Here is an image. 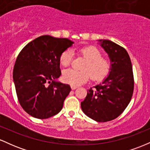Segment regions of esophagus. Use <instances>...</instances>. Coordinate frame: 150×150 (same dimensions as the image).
I'll return each instance as SVG.
<instances>
[{
    "instance_id": "obj_1",
    "label": "esophagus",
    "mask_w": 150,
    "mask_h": 150,
    "mask_svg": "<svg viewBox=\"0 0 150 150\" xmlns=\"http://www.w3.org/2000/svg\"><path fill=\"white\" fill-rule=\"evenodd\" d=\"M77 86H73V85L71 86V89H77Z\"/></svg>"
}]
</instances>
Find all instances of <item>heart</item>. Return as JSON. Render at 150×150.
Masks as SVG:
<instances>
[{"mask_svg":"<svg viewBox=\"0 0 150 150\" xmlns=\"http://www.w3.org/2000/svg\"><path fill=\"white\" fill-rule=\"evenodd\" d=\"M80 55L86 58L82 67V70L74 69L64 70L63 80L64 82L73 86L83 84L92 77L95 81H101L108 75L111 68V63L106 58L102 57L101 51L93 46H85L79 51ZM73 58V51L66 49L60 56L59 61L61 65L66 67L70 65Z\"/></svg>","mask_w":150,"mask_h":150,"instance_id":"1","label":"heart"}]
</instances>
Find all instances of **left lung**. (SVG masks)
I'll use <instances>...</instances> for the list:
<instances>
[{
    "instance_id": "8db88e82",
    "label": "left lung",
    "mask_w": 150,
    "mask_h": 150,
    "mask_svg": "<svg viewBox=\"0 0 150 150\" xmlns=\"http://www.w3.org/2000/svg\"><path fill=\"white\" fill-rule=\"evenodd\" d=\"M111 60L108 77L87 90L81 102L82 111L97 122L112 120L128 106L134 89V77L130 56L124 48L109 40H99Z\"/></svg>"
}]
</instances>
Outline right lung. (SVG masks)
Instances as JSON below:
<instances>
[{
    "label": "right lung",
    "mask_w": 150,
    "mask_h": 150,
    "mask_svg": "<svg viewBox=\"0 0 150 150\" xmlns=\"http://www.w3.org/2000/svg\"><path fill=\"white\" fill-rule=\"evenodd\" d=\"M73 43L66 38L44 35L19 53L13 80L20 104L30 116L46 119L61 111L71 88L55 80L61 75V54Z\"/></svg>",
    "instance_id": "right-lung-1"
}]
</instances>
